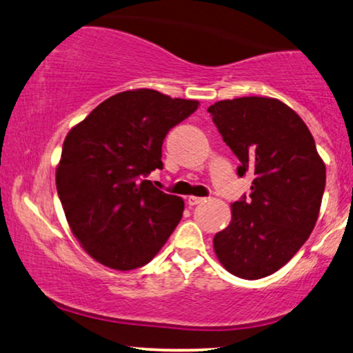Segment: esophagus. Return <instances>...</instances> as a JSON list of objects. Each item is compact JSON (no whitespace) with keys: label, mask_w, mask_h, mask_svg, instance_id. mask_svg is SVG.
Masks as SVG:
<instances>
[{"label":"esophagus","mask_w":353,"mask_h":353,"mask_svg":"<svg viewBox=\"0 0 353 353\" xmlns=\"http://www.w3.org/2000/svg\"><path fill=\"white\" fill-rule=\"evenodd\" d=\"M205 201V198H200V196H188L187 198V203L190 206H195V205H200V203Z\"/></svg>","instance_id":"34e87169"}]
</instances>
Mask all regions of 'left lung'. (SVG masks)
Masks as SVG:
<instances>
[{
  "mask_svg": "<svg viewBox=\"0 0 353 353\" xmlns=\"http://www.w3.org/2000/svg\"><path fill=\"white\" fill-rule=\"evenodd\" d=\"M222 139L251 172L250 196L232 205V221L214 235L224 269L259 280L281 269L319 219L326 168L309 128L274 97H238L208 108Z\"/></svg>",
  "mask_w": 353,
  "mask_h": 353,
  "instance_id": "obj_1",
  "label": "left lung"
}]
</instances>
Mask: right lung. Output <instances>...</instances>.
<instances>
[{
	"label": "right lung",
	"instance_id": "add662e5",
	"mask_svg": "<svg viewBox=\"0 0 353 353\" xmlns=\"http://www.w3.org/2000/svg\"><path fill=\"white\" fill-rule=\"evenodd\" d=\"M198 105L132 89L99 103L67 134L57 193L73 235L102 265L121 272L145 265L174 232L183 200L145 177L163 170L166 134Z\"/></svg>",
	"mask_w": 353,
	"mask_h": 353
}]
</instances>
